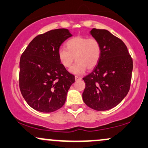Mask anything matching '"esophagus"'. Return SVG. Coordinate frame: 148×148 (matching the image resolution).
<instances>
[{"mask_svg":"<svg viewBox=\"0 0 148 148\" xmlns=\"http://www.w3.org/2000/svg\"><path fill=\"white\" fill-rule=\"evenodd\" d=\"M82 79V78L80 77V76H75V80L76 81H79V80H81Z\"/></svg>","mask_w":148,"mask_h":148,"instance_id":"obj_1","label":"esophagus"}]
</instances>
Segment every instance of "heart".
<instances>
[{
	"instance_id": "1",
	"label": "heart",
	"mask_w": 148,
	"mask_h": 148,
	"mask_svg": "<svg viewBox=\"0 0 148 148\" xmlns=\"http://www.w3.org/2000/svg\"><path fill=\"white\" fill-rule=\"evenodd\" d=\"M66 49L60 48L58 52L59 60L65 68H69L74 60L76 63L70 72L80 75L86 72V68L92 69L99 62L101 47L99 40L88 37L76 36L69 40L65 44Z\"/></svg>"
}]
</instances>
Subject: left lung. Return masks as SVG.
Wrapping results in <instances>:
<instances>
[{
	"label": "left lung",
	"instance_id": "left-lung-1",
	"mask_svg": "<svg viewBox=\"0 0 148 148\" xmlns=\"http://www.w3.org/2000/svg\"><path fill=\"white\" fill-rule=\"evenodd\" d=\"M90 34L101 44V53L92 72L83 78V100L92 109L106 111L121 102L130 90L133 60L125 43L109 31L93 28Z\"/></svg>",
	"mask_w": 148,
	"mask_h": 148
}]
</instances>
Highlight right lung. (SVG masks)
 I'll list each match as a JSON object with an SVG mask.
<instances>
[{
	"instance_id": "add662e5",
	"label": "right lung",
	"mask_w": 148,
	"mask_h": 148,
	"mask_svg": "<svg viewBox=\"0 0 148 148\" xmlns=\"http://www.w3.org/2000/svg\"><path fill=\"white\" fill-rule=\"evenodd\" d=\"M72 36L59 28L37 35L22 53L19 62V88L23 98L37 111L51 113L64 105L75 77L59 60L58 52Z\"/></svg>"
}]
</instances>
